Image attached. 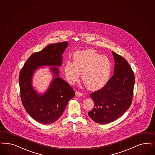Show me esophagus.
<instances>
[{"label": "esophagus", "instance_id": "esophagus-1", "mask_svg": "<svg viewBox=\"0 0 155 155\" xmlns=\"http://www.w3.org/2000/svg\"><path fill=\"white\" fill-rule=\"evenodd\" d=\"M75 95H76V96H77V97H81V96H83V94H82V93H81L80 92L76 91V92Z\"/></svg>", "mask_w": 155, "mask_h": 155}]
</instances>
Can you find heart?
<instances>
[{"mask_svg":"<svg viewBox=\"0 0 155 155\" xmlns=\"http://www.w3.org/2000/svg\"><path fill=\"white\" fill-rule=\"evenodd\" d=\"M111 65L109 59L101 56L94 50L77 51L74 55V62L67 61L64 67L65 77L74 84L79 80L80 73L85 87L91 91L103 88L110 78Z\"/></svg>","mask_w":155,"mask_h":155,"instance_id":"b5f03b06","label":"heart"}]
</instances>
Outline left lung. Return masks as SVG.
<instances>
[{
    "mask_svg": "<svg viewBox=\"0 0 155 155\" xmlns=\"http://www.w3.org/2000/svg\"><path fill=\"white\" fill-rule=\"evenodd\" d=\"M115 66L114 75L101 90L90 94L94 102L88 112L91 119L105 124L119 118L132 103L135 76L129 64L122 56L112 51Z\"/></svg>",
    "mask_w": 155,
    "mask_h": 155,
    "instance_id": "8db88e82",
    "label": "left lung"
}]
</instances>
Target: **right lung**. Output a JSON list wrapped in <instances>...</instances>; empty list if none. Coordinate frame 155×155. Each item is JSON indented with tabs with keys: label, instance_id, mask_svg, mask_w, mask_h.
<instances>
[{
	"label": "right lung",
	"instance_id": "right-lung-1",
	"mask_svg": "<svg viewBox=\"0 0 155 155\" xmlns=\"http://www.w3.org/2000/svg\"><path fill=\"white\" fill-rule=\"evenodd\" d=\"M68 45L67 41L51 44L43 50L34 53L20 71L19 83L20 97L26 112L36 121L43 124L55 122L62 115L75 92L67 82L60 77L63 54ZM45 66L49 68L53 79L47 90L39 93L33 86L35 71Z\"/></svg>",
	"mask_w": 155,
	"mask_h": 155
}]
</instances>
